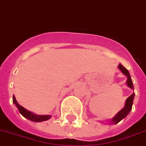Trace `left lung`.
<instances>
[{
    "instance_id": "8db88e82",
    "label": "left lung",
    "mask_w": 146,
    "mask_h": 146,
    "mask_svg": "<svg viewBox=\"0 0 146 146\" xmlns=\"http://www.w3.org/2000/svg\"><path fill=\"white\" fill-rule=\"evenodd\" d=\"M119 70L121 71L122 73H123L125 76L127 77V85L129 86L130 88L131 89H134V87H133V83H132V81H131V76H130V74H129V71L127 70L123 65H121V64H119ZM135 97V93H132L129 98H127L126 101H125V107H124L122 109H121L120 111H119L118 113L116 114L115 116L114 117L113 119L111 120V124H117L119 123V121L122 120L124 118H125L129 113L130 112V111L131 110V107H132V104H133V99H134Z\"/></svg>"
}]
</instances>
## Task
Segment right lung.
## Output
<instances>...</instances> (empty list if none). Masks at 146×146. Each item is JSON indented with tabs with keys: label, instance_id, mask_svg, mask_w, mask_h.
Listing matches in <instances>:
<instances>
[{
	"label": "right lung",
	"instance_id": "right-lung-1",
	"mask_svg": "<svg viewBox=\"0 0 146 146\" xmlns=\"http://www.w3.org/2000/svg\"><path fill=\"white\" fill-rule=\"evenodd\" d=\"M13 103L17 106L20 113L25 118L29 119L31 121H35V122H40V121H46V120L51 119V115H35V114L32 113L31 111H29L28 110H27L26 108H25L21 106H20L19 104L17 103L15 95L13 96Z\"/></svg>",
	"mask_w": 146,
	"mask_h": 146
}]
</instances>
